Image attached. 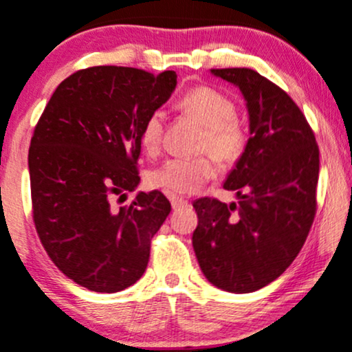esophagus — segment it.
Instances as JSON below:
<instances>
[{
  "mask_svg": "<svg viewBox=\"0 0 352 352\" xmlns=\"http://www.w3.org/2000/svg\"><path fill=\"white\" fill-rule=\"evenodd\" d=\"M170 199V204H172L173 208H180V207H185L187 206V200L182 199V197H177V195H168Z\"/></svg>",
  "mask_w": 352,
  "mask_h": 352,
  "instance_id": "esophagus-1",
  "label": "esophagus"
}]
</instances>
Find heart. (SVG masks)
<instances>
[{
    "label": "heart",
    "mask_w": 352,
    "mask_h": 352,
    "mask_svg": "<svg viewBox=\"0 0 352 352\" xmlns=\"http://www.w3.org/2000/svg\"><path fill=\"white\" fill-rule=\"evenodd\" d=\"M177 110L195 118L204 126V135L197 146L208 152L219 164L232 165L245 148V133L235 120V105L229 96L210 87H195L177 102ZM164 138V113L152 111L140 130V145L146 155L160 152ZM215 175V164L208 155L175 157L150 170L146 182L172 195H187L199 190Z\"/></svg>",
    "instance_id": "1"
}]
</instances>
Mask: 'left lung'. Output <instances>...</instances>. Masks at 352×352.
<instances>
[{
	"label": "left lung",
	"mask_w": 352,
	"mask_h": 352,
	"mask_svg": "<svg viewBox=\"0 0 352 352\" xmlns=\"http://www.w3.org/2000/svg\"><path fill=\"white\" fill-rule=\"evenodd\" d=\"M210 72L242 91L250 137L223 184L241 200H195L192 244L208 283L245 294L276 280L306 242L318 206L319 146L300 108L276 83L250 68Z\"/></svg>",
	"instance_id": "obj_1"
}]
</instances>
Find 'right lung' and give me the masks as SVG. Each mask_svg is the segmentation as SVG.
I'll return each mask as SVG.
<instances>
[{
    "label": "right lung",
    "instance_id": "obj_1",
    "mask_svg": "<svg viewBox=\"0 0 352 352\" xmlns=\"http://www.w3.org/2000/svg\"><path fill=\"white\" fill-rule=\"evenodd\" d=\"M177 73L91 67L63 80L38 120L28 152L33 222L68 279L118 292L144 276L150 244L170 214L162 192L137 188L140 130L170 98Z\"/></svg>",
    "mask_w": 352,
    "mask_h": 352
}]
</instances>
